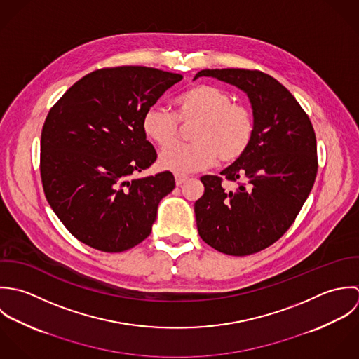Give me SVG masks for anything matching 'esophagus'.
I'll list each match as a JSON object with an SVG mask.
<instances>
[{
  "label": "esophagus",
  "instance_id": "34e87169",
  "mask_svg": "<svg viewBox=\"0 0 359 359\" xmlns=\"http://www.w3.org/2000/svg\"><path fill=\"white\" fill-rule=\"evenodd\" d=\"M175 180H176V184H177V186H182L184 182L189 180V177L184 176V175H175Z\"/></svg>",
  "mask_w": 359,
  "mask_h": 359
}]
</instances>
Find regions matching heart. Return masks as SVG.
I'll return each instance as SVG.
<instances>
[{"instance_id":"heart-1","label":"heart","mask_w":359,"mask_h":359,"mask_svg":"<svg viewBox=\"0 0 359 359\" xmlns=\"http://www.w3.org/2000/svg\"><path fill=\"white\" fill-rule=\"evenodd\" d=\"M173 104L176 117L165 108L151 107L142 122L147 139L159 147L174 141L180 121L195 123L191 133L193 144H168L159 154L158 163L163 170L189 175L210 166L216 158L230 163L241 158L252 142L251 111L244 104L233 102L231 95L222 88L197 84L177 95Z\"/></svg>"}]
</instances>
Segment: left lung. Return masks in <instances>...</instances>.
Returning a JSON list of instances; mask_svg holds the SVG:
<instances>
[{
    "mask_svg": "<svg viewBox=\"0 0 359 359\" xmlns=\"http://www.w3.org/2000/svg\"><path fill=\"white\" fill-rule=\"evenodd\" d=\"M236 86L250 100L254 136L245 154L220 172L241 183L236 191L222 177L203 176L204 196L194 212L201 238L219 252L243 257L278 241L292 224L315 183L316 137L294 95L266 73L248 69H204Z\"/></svg>",
    "mask_w": 359,
    "mask_h": 359,
    "instance_id": "obj_1",
    "label": "left lung"
}]
</instances>
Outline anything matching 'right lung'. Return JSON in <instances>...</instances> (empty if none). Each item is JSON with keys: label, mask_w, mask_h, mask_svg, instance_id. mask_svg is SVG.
<instances>
[{"label": "right lung", "mask_w": 359, "mask_h": 359, "mask_svg": "<svg viewBox=\"0 0 359 359\" xmlns=\"http://www.w3.org/2000/svg\"><path fill=\"white\" fill-rule=\"evenodd\" d=\"M182 79L145 67L100 69L76 81L50 109L41 132L43 187L53 211L81 243L121 252L149 236L175 177L168 170L132 177L156 159L142 122Z\"/></svg>", "instance_id": "right-lung-1"}]
</instances>
